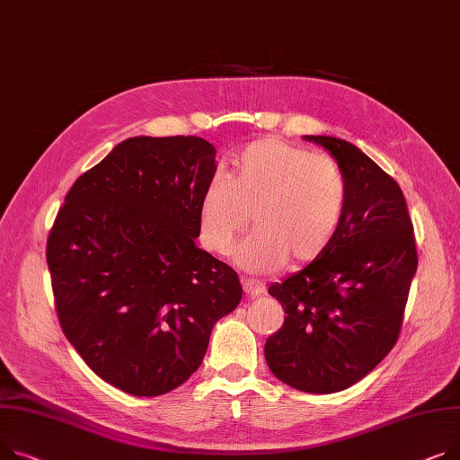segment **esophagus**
Listing matches in <instances>:
<instances>
[{"instance_id": "1", "label": "esophagus", "mask_w": 460, "mask_h": 460, "mask_svg": "<svg viewBox=\"0 0 460 460\" xmlns=\"http://www.w3.org/2000/svg\"><path fill=\"white\" fill-rule=\"evenodd\" d=\"M242 287H243V292H246L250 297H257L266 290V285L259 279H243Z\"/></svg>"}]
</instances>
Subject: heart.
I'll use <instances>...</instances> for the list:
<instances>
[{
    "label": "heart",
    "instance_id": "1",
    "mask_svg": "<svg viewBox=\"0 0 460 460\" xmlns=\"http://www.w3.org/2000/svg\"><path fill=\"white\" fill-rule=\"evenodd\" d=\"M348 181L329 157L279 138L252 142L233 157L227 177H214L198 207L203 246L227 255L250 226L255 231L236 252L240 266L271 271L288 257L307 264L323 257L341 233Z\"/></svg>",
    "mask_w": 460,
    "mask_h": 460
}]
</instances>
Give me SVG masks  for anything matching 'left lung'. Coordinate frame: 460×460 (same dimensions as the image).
Here are the masks:
<instances>
[{"label": "left lung", "mask_w": 460, "mask_h": 460, "mask_svg": "<svg viewBox=\"0 0 460 460\" xmlns=\"http://www.w3.org/2000/svg\"><path fill=\"white\" fill-rule=\"evenodd\" d=\"M307 140L342 168L346 217L323 257L268 288L287 316L264 355L288 386L332 394L368 376L400 339L418 252L400 185L346 140Z\"/></svg>", "instance_id": "8db88e82"}]
</instances>
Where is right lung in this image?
Here are the masks:
<instances>
[{
  "label": "right lung",
  "mask_w": 460,
  "mask_h": 460,
  "mask_svg": "<svg viewBox=\"0 0 460 460\" xmlns=\"http://www.w3.org/2000/svg\"><path fill=\"white\" fill-rule=\"evenodd\" d=\"M214 155L199 137L128 138L75 179L49 229L58 323L92 372L131 395L185 383L242 299L238 273L194 242Z\"/></svg>",
  "instance_id": "1"
}]
</instances>
